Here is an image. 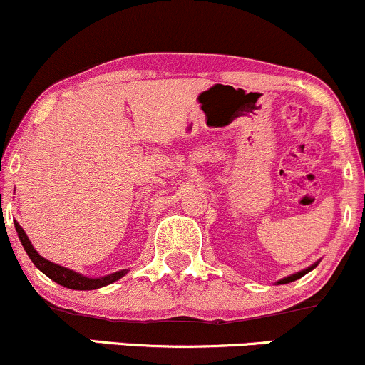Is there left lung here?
Instances as JSON below:
<instances>
[{
    "instance_id": "1",
    "label": "left lung",
    "mask_w": 365,
    "mask_h": 365,
    "mask_svg": "<svg viewBox=\"0 0 365 365\" xmlns=\"http://www.w3.org/2000/svg\"><path fill=\"white\" fill-rule=\"evenodd\" d=\"M316 266H317V262H316V264H312V266H311V267H307V269H304V271H299V273H295V274H292V276H287V278L279 279L278 284H284V283H292V282H295V279L302 278L304 274H307L309 271H312L314 267H316Z\"/></svg>"
}]
</instances>
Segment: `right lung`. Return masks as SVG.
Here are the masks:
<instances>
[{
  "instance_id": "right-lung-1",
  "label": "right lung",
  "mask_w": 365,
  "mask_h": 365,
  "mask_svg": "<svg viewBox=\"0 0 365 365\" xmlns=\"http://www.w3.org/2000/svg\"><path fill=\"white\" fill-rule=\"evenodd\" d=\"M15 230L16 233H19V238L20 242H22L25 252H27L29 257H31V261L34 262L37 269L43 271V273L48 276V278H51L53 282H56L58 284H61V287L65 288H70V290H96V288H101V287H106V284L118 282L121 276L127 274V269H123V271H116V273H111L108 276H103V278H87V276L75 273V271L68 269V267H63L54 262H49L48 259L43 257V255L37 254V250L32 247L29 237L25 235L24 228L16 223V221H15Z\"/></svg>"
}]
</instances>
